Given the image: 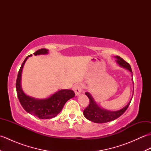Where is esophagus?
<instances>
[{"mask_svg": "<svg viewBox=\"0 0 151 151\" xmlns=\"http://www.w3.org/2000/svg\"><path fill=\"white\" fill-rule=\"evenodd\" d=\"M73 89H74V91H75V95L76 96H78L83 91V86L82 84L75 85L73 87Z\"/></svg>", "mask_w": 151, "mask_h": 151, "instance_id": "1", "label": "esophagus"}]
</instances>
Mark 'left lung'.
<instances>
[{"label": "left lung", "instance_id": "obj_1", "mask_svg": "<svg viewBox=\"0 0 151 151\" xmlns=\"http://www.w3.org/2000/svg\"><path fill=\"white\" fill-rule=\"evenodd\" d=\"M115 57L116 58V62L121 67H123V68H125L130 70V71L132 73V69H131V67L129 63H127L126 61H124L120 56H116ZM85 94L87 95L89 98V104L88 105V106L85 108V110L83 111V114H84V115L86 119H88V120L92 122H94V123H107V122L114 121L115 119H116L118 117H119L121 115H123L124 113V111L127 110L128 107H129L130 105L131 100H132V99H131L130 101L128 103L127 106H125L124 108L121 109L119 110L109 111L99 106L97 104V102L95 101L94 99L93 98L91 95L89 93V92H86Z\"/></svg>", "mask_w": 151, "mask_h": 151}]
</instances>
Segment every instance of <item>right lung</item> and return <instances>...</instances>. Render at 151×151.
I'll return each mask as SVG.
<instances>
[{
  "label": "right lung",
  "mask_w": 151,
  "mask_h": 151,
  "mask_svg": "<svg viewBox=\"0 0 151 151\" xmlns=\"http://www.w3.org/2000/svg\"><path fill=\"white\" fill-rule=\"evenodd\" d=\"M48 53V49H41L35 52L34 54L37 56ZM30 56H32V54L25 58L18 73L16 81V91L19 101L22 108L28 113L42 119L53 118L62 111L63 106L69 99L75 97V92L70 89H61L50 95L49 97L43 99H35L27 95L22 91L21 81L22 68L28 57Z\"/></svg>",
  "instance_id": "add662e5"
}]
</instances>
